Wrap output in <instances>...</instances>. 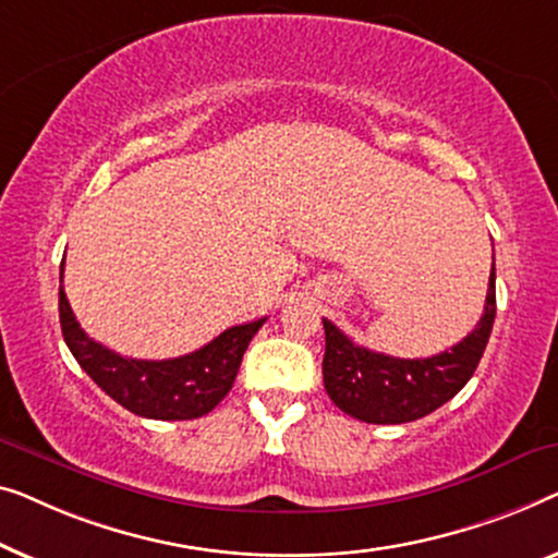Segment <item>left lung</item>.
I'll use <instances>...</instances> for the list:
<instances>
[{
  "label": "left lung",
  "mask_w": 558,
  "mask_h": 558,
  "mask_svg": "<svg viewBox=\"0 0 558 558\" xmlns=\"http://www.w3.org/2000/svg\"><path fill=\"white\" fill-rule=\"evenodd\" d=\"M496 320V257L477 326L450 351L429 359H397L356 347L324 318V384L341 412L368 425L414 422L458 395L475 374Z\"/></svg>",
  "instance_id": "1"
}]
</instances>
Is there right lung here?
<instances>
[{
    "label": "right lung",
    "instance_id": "1",
    "mask_svg": "<svg viewBox=\"0 0 558 558\" xmlns=\"http://www.w3.org/2000/svg\"><path fill=\"white\" fill-rule=\"evenodd\" d=\"M62 268L65 263H60V326L70 354L108 397L146 420H197L215 410L232 389L247 343L265 324L260 318L227 328L186 356L129 359L83 331L62 290Z\"/></svg>",
    "mask_w": 558,
    "mask_h": 558
}]
</instances>
